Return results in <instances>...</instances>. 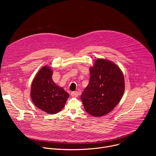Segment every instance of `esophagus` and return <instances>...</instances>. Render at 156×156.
Here are the masks:
<instances>
[{"instance_id": "1", "label": "esophagus", "mask_w": 156, "mask_h": 156, "mask_svg": "<svg viewBox=\"0 0 156 156\" xmlns=\"http://www.w3.org/2000/svg\"><path fill=\"white\" fill-rule=\"evenodd\" d=\"M71 95L73 96V97H78V95H79V93L78 91H73L71 93Z\"/></svg>"}]
</instances>
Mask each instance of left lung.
<instances>
[{
	"mask_svg": "<svg viewBox=\"0 0 156 156\" xmlns=\"http://www.w3.org/2000/svg\"><path fill=\"white\" fill-rule=\"evenodd\" d=\"M90 80L81 96L86 112L95 117L110 112L120 101L125 91L123 74L110 60L98 58L90 68Z\"/></svg>",
	"mask_w": 156,
	"mask_h": 156,
	"instance_id": "obj_1",
	"label": "left lung"
}]
</instances>
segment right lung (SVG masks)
Instances as JSON below:
<instances>
[{
	"label": "right lung",
	"instance_id": "right-lung-1",
	"mask_svg": "<svg viewBox=\"0 0 156 156\" xmlns=\"http://www.w3.org/2000/svg\"><path fill=\"white\" fill-rule=\"evenodd\" d=\"M52 73L50 66H42L33 80L30 92L34 104L48 114L59 112L70 96L54 82Z\"/></svg>",
	"mask_w": 156,
	"mask_h": 156
}]
</instances>
